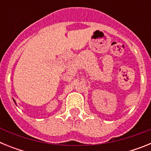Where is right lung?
I'll use <instances>...</instances> for the list:
<instances>
[{
	"mask_svg": "<svg viewBox=\"0 0 151 151\" xmlns=\"http://www.w3.org/2000/svg\"><path fill=\"white\" fill-rule=\"evenodd\" d=\"M13 101H14V102H15V104H17V103H16V101H15V100H14V99H13Z\"/></svg>",
	"mask_w": 151,
	"mask_h": 151,
	"instance_id": "add662e5",
	"label": "right lung"
}]
</instances>
